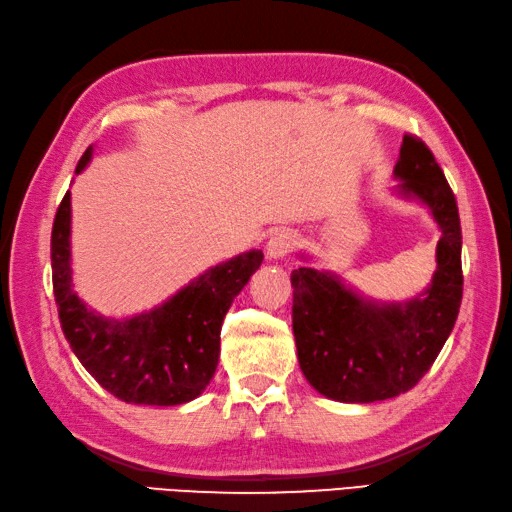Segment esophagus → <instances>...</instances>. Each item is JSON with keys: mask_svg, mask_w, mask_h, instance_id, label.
I'll list each match as a JSON object with an SVG mask.
<instances>
[{"mask_svg": "<svg viewBox=\"0 0 512 512\" xmlns=\"http://www.w3.org/2000/svg\"><path fill=\"white\" fill-rule=\"evenodd\" d=\"M297 246V237L293 230H277L271 235V239L266 241V255L273 259L286 257L291 250Z\"/></svg>", "mask_w": 512, "mask_h": 512, "instance_id": "1", "label": "esophagus"}]
</instances>
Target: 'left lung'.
<instances>
[{"mask_svg": "<svg viewBox=\"0 0 512 512\" xmlns=\"http://www.w3.org/2000/svg\"><path fill=\"white\" fill-rule=\"evenodd\" d=\"M405 197L430 208L441 230L436 273L427 291L405 304H374L336 275L297 268L293 333L297 360L320 394L340 403H374L410 392L439 356L457 322L461 221L454 192L421 138L405 134L394 167Z\"/></svg>", "mask_w": 512, "mask_h": 512, "instance_id": "left-lung-1", "label": "left lung"}]
</instances>
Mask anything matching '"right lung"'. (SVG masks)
I'll return each instance as SVG.
<instances>
[{"label":"right lung","instance_id":"add662e5","mask_svg":"<svg viewBox=\"0 0 512 512\" xmlns=\"http://www.w3.org/2000/svg\"><path fill=\"white\" fill-rule=\"evenodd\" d=\"M91 147L76 172L85 170ZM71 194H64L51 232L53 293L64 338L109 394L134 405H181L215 376L219 333L230 304L246 286L262 250H248L203 273L159 309L107 320L87 309L71 284Z\"/></svg>","mask_w":512,"mask_h":512}]
</instances>
